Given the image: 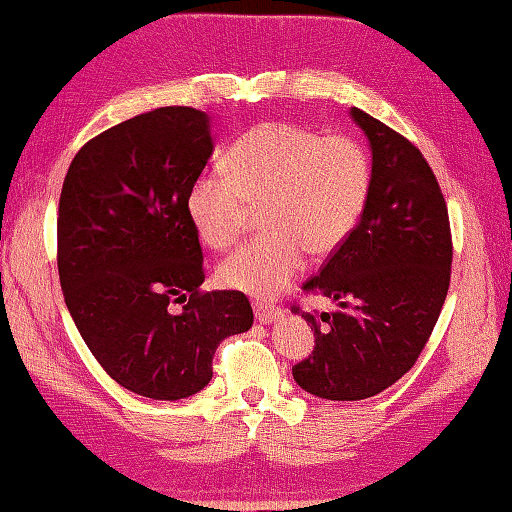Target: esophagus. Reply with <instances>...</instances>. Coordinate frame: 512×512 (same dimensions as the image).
<instances>
[{
  "label": "esophagus",
  "instance_id": "1",
  "mask_svg": "<svg viewBox=\"0 0 512 512\" xmlns=\"http://www.w3.org/2000/svg\"><path fill=\"white\" fill-rule=\"evenodd\" d=\"M254 312H256V318L263 325H269L272 321H276L278 316H281V307L278 305H272V303H263V301H256L254 303Z\"/></svg>",
  "mask_w": 512,
  "mask_h": 512
}]
</instances>
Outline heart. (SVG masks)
<instances>
[{
    "label": "heart",
    "mask_w": 512,
    "mask_h": 512,
    "mask_svg": "<svg viewBox=\"0 0 512 512\" xmlns=\"http://www.w3.org/2000/svg\"><path fill=\"white\" fill-rule=\"evenodd\" d=\"M227 167L196 178L187 209L200 238L227 249L263 205L269 231L218 267L220 285L254 296L285 289L303 272L307 252L334 254L359 225L372 191V160L359 140L321 136L296 122L256 124L231 147Z\"/></svg>",
    "instance_id": "1"
}]
</instances>
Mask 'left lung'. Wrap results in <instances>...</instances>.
<instances>
[{
	"mask_svg": "<svg viewBox=\"0 0 512 512\" xmlns=\"http://www.w3.org/2000/svg\"><path fill=\"white\" fill-rule=\"evenodd\" d=\"M372 147V191L359 225L305 289L339 301L314 327L312 354L292 368L314 397L361 401L390 388L426 347L450 287L448 207L426 158L401 133L352 106Z\"/></svg>",
	"mask_w": 512,
	"mask_h": 512,
	"instance_id": "left-lung-1",
	"label": "left lung"
}]
</instances>
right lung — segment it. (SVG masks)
<instances>
[{"mask_svg": "<svg viewBox=\"0 0 512 512\" xmlns=\"http://www.w3.org/2000/svg\"><path fill=\"white\" fill-rule=\"evenodd\" d=\"M211 151L205 113L162 106L102 131L66 171L57 209L64 301L104 372L140 397L200 392L220 341L254 323L245 294L200 289L187 198Z\"/></svg>", "mask_w": 512, "mask_h": 512, "instance_id": "1", "label": "right lung"}]
</instances>
